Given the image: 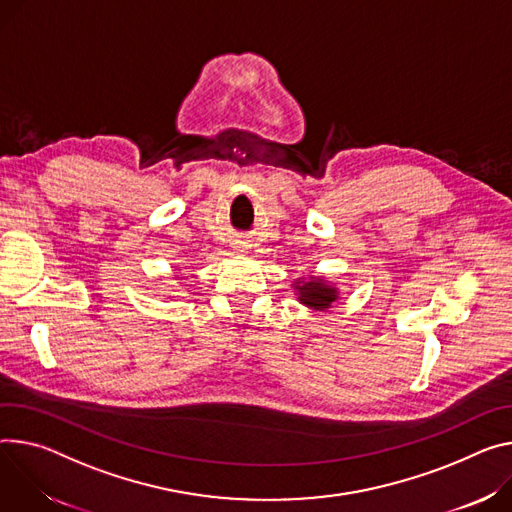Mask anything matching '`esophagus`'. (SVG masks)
<instances>
[{"mask_svg": "<svg viewBox=\"0 0 512 512\" xmlns=\"http://www.w3.org/2000/svg\"><path fill=\"white\" fill-rule=\"evenodd\" d=\"M232 249H235L237 253H247L251 249V245L245 239H237V241H232Z\"/></svg>", "mask_w": 512, "mask_h": 512, "instance_id": "1", "label": "esophagus"}]
</instances>
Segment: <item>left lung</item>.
Instances as JSON below:
<instances>
[{
    "label": "left lung",
    "mask_w": 512,
    "mask_h": 512,
    "mask_svg": "<svg viewBox=\"0 0 512 512\" xmlns=\"http://www.w3.org/2000/svg\"><path fill=\"white\" fill-rule=\"evenodd\" d=\"M298 290V300L310 308H316V310H324L329 308L339 296H337V290L331 288L329 284H324L322 280H310L306 284H300L296 282L294 286Z\"/></svg>",
    "instance_id": "obj_1"
}]
</instances>
